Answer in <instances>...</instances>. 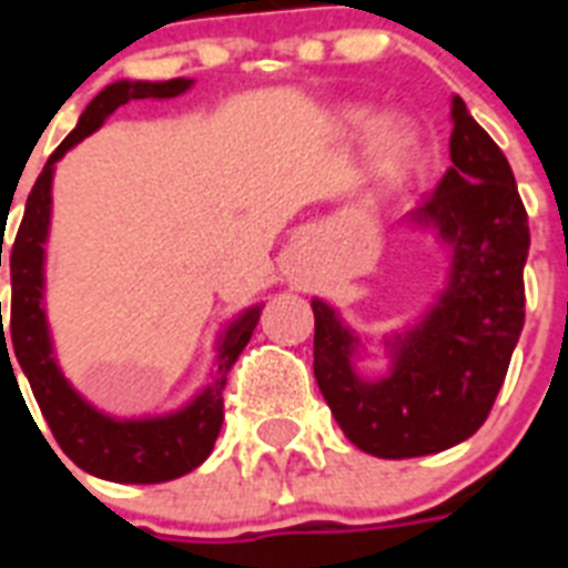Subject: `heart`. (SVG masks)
<instances>
[{
  "label": "heart",
  "instance_id": "obj_1",
  "mask_svg": "<svg viewBox=\"0 0 568 568\" xmlns=\"http://www.w3.org/2000/svg\"><path fill=\"white\" fill-rule=\"evenodd\" d=\"M356 123H359L365 132H372V129H377L379 120L372 118V114H359ZM418 159H422V141H418V135H415L413 129L395 126L379 138L377 168L386 180L395 182L409 176V173L418 168Z\"/></svg>",
  "mask_w": 568,
  "mask_h": 568
}]
</instances>
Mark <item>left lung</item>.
<instances>
[{
  "label": "left lung",
  "instance_id": "obj_1",
  "mask_svg": "<svg viewBox=\"0 0 568 568\" xmlns=\"http://www.w3.org/2000/svg\"><path fill=\"white\" fill-rule=\"evenodd\" d=\"M450 118V168L413 214L454 250L448 288L418 327L388 345L392 372L359 377L356 336L327 303L312 301L321 395L347 439L379 459L424 457L477 433L525 327L528 212L510 162L459 97Z\"/></svg>",
  "mask_w": 568,
  "mask_h": 568
}]
</instances>
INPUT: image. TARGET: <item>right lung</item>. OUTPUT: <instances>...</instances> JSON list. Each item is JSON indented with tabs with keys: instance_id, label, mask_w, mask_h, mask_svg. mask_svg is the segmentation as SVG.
Masks as SVG:
<instances>
[{
	"instance_id": "add662e5",
	"label": "right lung",
	"mask_w": 568,
	"mask_h": 568,
	"mask_svg": "<svg viewBox=\"0 0 568 568\" xmlns=\"http://www.w3.org/2000/svg\"><path fill=\"white\" fill-rule=\"evenodd\" d=\"M189 88L191 79L109 84L84 109L79 126L61 141L55 153L49 155L47 168L40 171L38 182L26 200V214H22L11 247V324L8 327L2 324L0 351L17 354V363H20L22 374L29 377L40 413L67 457L79 468H84L88 475L118 480V484H164L173 477L189 475L191 468L200 466L212 454L214 439L223 424L226 374L232 372L241 351L247 347L262 310L253 306L223 333L217 372H214L212 383L185 409L164 415V418H144V422H118V418L97 413L91 404H84L82 397L75 395L64 374L58 372L55 359H52V345H49L47 318H43V306H40L43 301V241H47L49 205H52V194H49L52 191V164L82 138L97 132L102 120L120 105H126L129 100H150V97L168 100ZM4 332L9 333L8 343L3 342ZM8 344L12 347L8 348ZM8 363H11V356H8Z\"/></svg>"
}]
</instances>
